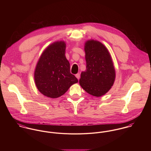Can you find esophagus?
<instances>
[{
  "label": "esophagus",
  "instance_id": "esophagus-1",
  "mask_svg": "<svg viewBox=\"0 0 151 151\" xmlns=\"http://www.w3.org/2000/svg\"><path fill=\"white\" fill-rule=\"evenodd\" d=\"M76 77H77V78L78 80H79L80 78V73H77V74H76Z\"/></svg>",
  "mask_w": 151,
  "mask_h": 151
}]
</instances>
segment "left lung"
Listing matches in <instances>:
<instances>
[{
    "label": "left lung",
    "instance_id": "8db88e82",
    "mask_svg": "<svg viewBox=\"0 0 151 151\" xmlns=\"http://www.w3.org/2000/svg\"><path fill=\"white\" fill-rule=\"evenodd\" d=\"M86 70L82 71L79 83L89 94L100 97L106 94L113 86L116 71L107 47L93 40L84 45Z\"/></svg>",
    "mask_w": 151,
    "mask_h": 151
}]
</instances>
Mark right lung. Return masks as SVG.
Wrapping results in <instances>:
<instances>
[{
	"mask_svg": "<svg viewBox=\"0 0 151 151\" xmlns=\"http://www.w3.org/2000/svg\"><path fill=\"white\" fill-rule=\"evenodd\" d=\"M64 41L49 45L41 54L34 71V81L43 95L57 98L67 91L77 78L70 73V63L65 56Z\"/></svg>",
	"mask_w": 151,
	"mask_h": 151,
	"instance_id": "obj_1",
	"label": "right lung"
}]
</instances>
